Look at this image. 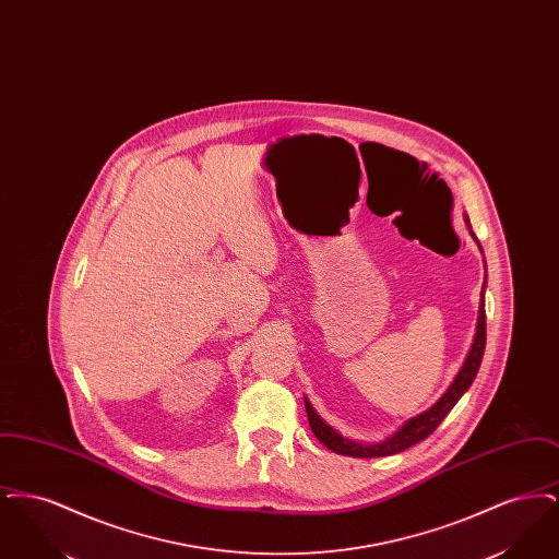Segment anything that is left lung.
<instances>
[{"label":"left lung","instance_id":"1","mask_svg":"<svg viewBox=\"0 0 559 559\" xmlns=\"http://www.w3.org/2000/svg\"><path fill=\"white\" fill-rule=\"evenodd\" d=\"M484 347H486V310H484V287H481L476 340L472 344V349H469L461 371L454 377L451 388L447 390V394L438 400L429 411H426L419 417H415V419H411V421H406L399 433H394L385 442L372 444V447H362V444H356V442L347 440L344 436H340L333 427L326 426L317 415V411L312 408V404L306 399V413H308L310 427H312V431H314V436L319 438L320 442L329 451L337 452V454L358 456V459H372V456H388V454L406 451V449L415 447L417 442L426 440L429 433H433L436 427L440 426L444 421V417L451 413L452 406L469 390V385L474 383V379L478 374L479 362H481V356H484Z\"/></svg>","mask_w":559,"mask_h":559}]
</instances>
